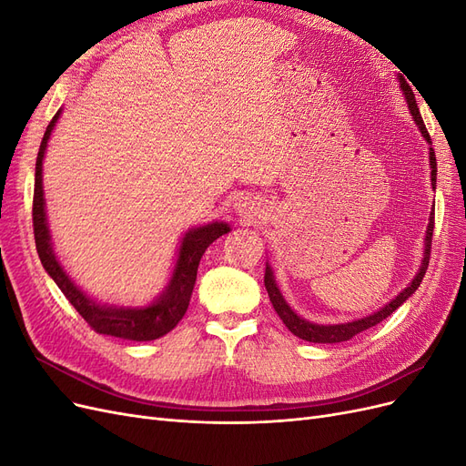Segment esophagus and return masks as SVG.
<instances>
[{"instance_id": "esophagus-1", "label": "esophagus", "mask_w": 466, "mask_h": 466, "mask_svg": "<svg viewBox=\"0 0 466 466\" xmlns=\"http://www.w3.org/2000/svg\"><path fill=\"white\" fill-rule=\"evenodd\" d=\"M235 208H237V211H238V216H243V218H247V219H252L255 218L257 214H258V208H257V204L252 202L250 198H238L237 202H235Z\"/></svg>"}]
</instances>
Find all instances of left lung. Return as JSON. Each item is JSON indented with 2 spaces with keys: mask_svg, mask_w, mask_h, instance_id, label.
<instances>
[{
  "mask_svg": "<svg viewBox=\"0 0 466 466\" xmlns=\"http://www.w3.org/2000/svg\"><path fill=\"white\" fill-rule=\"evenodd\" d=\"M399 83H400V91L406 98V105H408V110H410V115L416 122V126L420 128L421 136H424V139L430 146V168H431V188L435 190V185H437V161H435V151L431 147V139H430V134L426 130V124L424 120H421V115L418 110V103H416V96L412 93V87L408 86V83L404 81L402 76H399ZM431 235H433V209L430 214V223H428V229H426V237H424V258H421L420 262V268L416 276L412 278L410 284H408L397 298L390 299L385 307H380L379 311L368 315V317H361V319H356V320H350V322H338V324H317V322H311L307 320L303 317H299L298 313L293 311V309L288 305L286 298L281 295L278 284H276V278H274V270L272 266L266 262V274H264V286H266V291L268 295H270V301L276 309L278 317L284 320L286 327L298 336L301 338V340H307V342H315V344H336V342H346L350 340V338H354L356 334H360L361 330H368L371 327H375L377 322H380L383 319H387L389 315H392L397 309L410 298V295L420 288L421 279H424L426 276V270H428V262H430V248H431Z\"/></svg>",
  "mask_w": 466,
  "mask_h": 466,
  "instance_id": "8db88e82",
  "label": "left lung"
}]
</instances>
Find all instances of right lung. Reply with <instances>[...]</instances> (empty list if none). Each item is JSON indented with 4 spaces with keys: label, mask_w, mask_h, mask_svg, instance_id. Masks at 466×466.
Masks as SVG:
<instances>
[{
    "label": "right lung",
    "mask_w": 466,
    "mask_h": 466,
    "mask_svg": "<svg viewBox=\"0 0 466 466\" xmlns=\"http://www.w3.org/2000/svg\"><path fill=\"white\" fill-rule=\"evenodd\" d=\"M60 115L62 108L50 120L36 157L33 228L38 258L48 276L56 281V286L62 289L66 299L76 307V311L98 334L116 336L122 338V340L134 342H149L155 340V338H161L167 332H171L178 320L185 317L196 284V274H198V264L206 248L221 235L229 233L231 228L225 221H209L206 225H200V228H192L182 235L171 278H168L165 289L151 303L144 307H118L96 303L64 270V266L54 252V243L48 228L45 188H42V161H45L48 139L52 136L56 122L60 120Z\"/></svg>",
    "instance_id": "right-lung-1"
}]
</instances>
